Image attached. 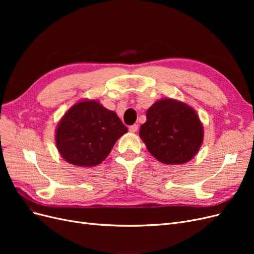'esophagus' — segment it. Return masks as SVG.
<instances>
[{
  "label": "esophagus",
  "instance_id": "esophagus-1",
  "mask_svg": "<svg viewBox=\"0 0 254 254\" xmlns=\"http://www.w3.org/2000/svg\"><path fill=\"white\" fill-rule=\"evenodd\" d=\"M129 131L132 132V133L136 132V131H137V125H136V124H133V125L130 126V127H129Z\"/></svg>",
  "mask_w": 254,
  "mask_h": 254
}]
</instances>
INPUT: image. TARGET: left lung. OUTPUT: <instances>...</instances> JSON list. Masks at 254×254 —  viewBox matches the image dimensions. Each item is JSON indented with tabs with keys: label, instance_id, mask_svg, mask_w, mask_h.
I'll return each mask as SVG.
<instances>
[{
	"label": "left lung",
	"instance_id": "8db88e82",
	"mask_svg": "<svg viewBox=\"0 0 254 254\" xmlns=\"http://www.w3.org/2000/svg\"><path fill=\"white\" fill-rule=\"evenodd\" d=\"M146 118L140 136L160 162L186 163L200 148L202 125L190 106L173 99H161L147 110Z\"/></svg>",
	"mask_w": 254,
	"mask_h": 254
}]
</instances>
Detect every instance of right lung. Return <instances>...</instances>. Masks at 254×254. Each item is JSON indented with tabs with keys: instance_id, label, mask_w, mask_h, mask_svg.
Listing matches in <instances>:
<instances>
[{
	"instance_id": "add662e5",
	"label": "right lung",
	"mask_w": 254,
	"mask_h": 254,
	"mask_svg": "<svg viewBox=\"0 0 254 254\" xmlns=\"http://www.w3.org/2000/svg\"><path fill=\"white\" fill-rule=\"evenodd\" d=\"M127 127L117 113L95 101L80 102L58 124L56 145L63 158L77 166H95L109 155Z\"/></svg>"
}]
</instances>
